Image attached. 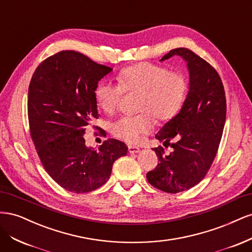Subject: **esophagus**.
Masks as SVG:
<instances>
[{"mask_svg":"<svg viewBox=\"0 0 252 252\" xmlns=\"http://www.w3.org/2000/svg\"><path fill=\"white\" fill-rule=\"evenodd\" d=\"M128 151L130 152V154H138V152L141 151V149L135 146H128Z\"/></svg>","mask_w":252,"mask_h":252,"instance_id":"34e87169","label":"esophagus"}]
</instances>
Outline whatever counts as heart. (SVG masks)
Wrapping results in <instances>:
<instances>
[{"instance_id": "b5f03b06", "label": "heart", "mask_w": 252, "mask_h": 252, "mask_svg": "<svg viewBox=\"0 0 252 252\" xmlns=\"http://www.w3.org/2000/svg\"><path fill=\"white\" fill-rule=\"evenodd\" d=\"M118 85L101 81L94 90L98 108L105 113L117 111L123 93H140L136 116H125L111 125L114 136L129 144L141 141L152 129L151 114L158 122H168L182 109L188 93V81L183 73L152 63H139L118 74Z\"/></svg>"}]
</instances>
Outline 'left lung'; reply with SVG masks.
<instances>
[{"label": "left lung", "mask_w": 252, "mask_h": 252, "mask_svg": "<svg viewBox=\"0 0 252 252\" xmlns=\"http://www.w3.org/2000/svg\"><path fill=\"white\" fill-rule=\"evenodd\" d=\"M173 56L186 61L189 90L180 112L156 134L172 151L165 155L163 147L155 148L159 163L146 175L150 185L168 193L185 191L204 179L216 158L226 120L225 90L215 68L187 48L172 49L161 61Z\"/></svg>", "instance_id": "left-lung-1"}]
</instances>
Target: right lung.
Instances as JSON below:
<instances>
[{
    "mask_svg": "<svg viewBox=\"0 0 252 252\" xmlns=\"http://www.w3.org/2000/svg\"><path fill=\"white\" fill-rule=\"evenodd\" d=\"M111 70L81 52L63 50L44 60L30 81L32 139L45 170L70 192L85 193L104 185L114 161L127 155L123 142L108 139L94 149L83 136L98 118L95 87Z\"/></svg>",
    "mask_w": 252,
    "mask_h": 252,
    "instance_id": "right-lung-1",
    "label": "right lung"
}]
</instances>
